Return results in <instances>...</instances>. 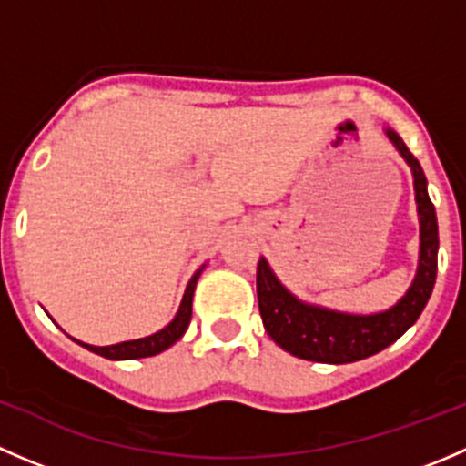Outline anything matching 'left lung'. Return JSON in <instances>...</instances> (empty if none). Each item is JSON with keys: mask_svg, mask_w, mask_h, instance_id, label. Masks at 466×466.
<instances>
[{"mask_svg": "<svg viewBox=\"0 0 466 466\" xmlns=\"http://www.w3.org/2000/svg\"><path fill=\"white\" fill-rule=\"evenodd\" d=\"M394 148L401 153L415 177V198L421 225L420 268L408 293L388 311L377 316H350V313L327 311L322 307H309L289 293L272 275L266 259L257 266V298L259 313L268 336L298 359L313 363H354L379 354L397 338H401L424 311L437 277V216L426 191V176L415 155L408 150L394 130H385Z\"/></svg>", "mask_w": 466, "mask_h": 466, "instance_id": "8db88e82", "label": "left lung"}]
</instances>
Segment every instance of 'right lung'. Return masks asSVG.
Returning <instances> with one entry per match:
<instances>
[{"instance_id": "1", "label": "right lung", "mask_w": 466, "mask_h": 466, "mask_svg": "<svg viewBox=\"0 0 466 466\" xmlns=\"http://www.w3.org/2000/svg\"><path fill=\"white\" fill-rule=\"evenodd\" d=\"M200 270L191 277L189 286L185 290V298H182L180 311L177 316L173 318V322L168 327H164L162 331L153 333L148 338H139V340H128V342H119V345H110V347H94V345H86V342H78L86 350L94 351L98 356H106V359L112 360H133V359H146V356H155L159 351L168 350L173 342H177L182 338V333L187 331L191 320V302H194V290H196V281H198Z\"/></svg>"}]
</instances>
